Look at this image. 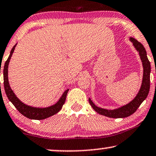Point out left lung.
<instances>
[{
  "label": "left lung",
  "mask_w": 156,
  "mask_h": 156,
  "mask_svg": "<svg viewBox=\"0 0 156 156\" xmlns=\"http://www.w3.org/2000/svg\"><path fill=\"white\" fill-rule=\"evenodd\" d=\"M130 41L132 42L134 47L138 51L140 55L141 62L143 64V74L142 84L139 90L138 93L133 100L128 103V104L122 106L121 108L114 109V110H107L99 107H97L93 103L90 98H89V102L92 107V108L99 114L105 115L108 118H127L133 115L137 109L140 107L142 102L147 97L150 90V74H151V63H150L148 58L147 56V53L145 51L144 46L143 44L137 41L134 38L130 37Z\"/></svg>",
  "instance_id": "left-lung-1"
}]
</instances>
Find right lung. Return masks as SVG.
Wrapping results in <instances>:
<instances>
[{
    "mask_svg": "<svg viewBox=\"0 0 156 156\" xmlns=\"http://www.w3.org/2000/svg\"><path fill=\"white\" fill-rule=\"evenodd\" d=\"M16 45H17V44H16V45L12 48L10 55L5 62L3 67V84L7 98L12 102V104L15 106V108L19 111V112L21 113L23 116L26 117V118L31 119V120H44V119L49 118V117L59 112L61 109L62 108V106L66 101L69 89L64 91L63 94L56 104L48 107V108H34V107L29 106V105L22 102L14 94L13 91L11 90L9 82V76H8V68H9L10 59L13 55Z\"/></svg>",
    "mask_w": 156,
    "mask_h": 156,
    "instance_id": "add662e5",
    "label": "right lung"
}]
</instances>
